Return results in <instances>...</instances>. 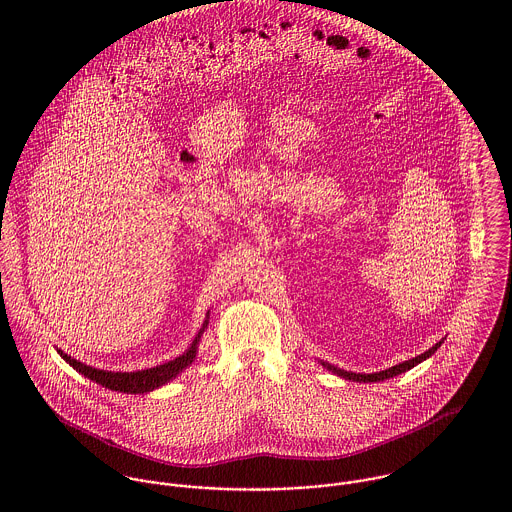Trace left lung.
<instances>
[{
  "label": "left lung",
  "instance_id": "left-lung-1",
  "mask_svg": "<svg viewBox=\"0 0 512 512\" xmlns=\"http://www.w3.org/2000/svg\"><path fill=\"white\" fill-rule=\"evenodd\" d=\"M441 343H443V341H439V343H436L432 349H428L426 353H422V355H418V357H414V359H410V361H404V363H400V365L390 366V368L380 370V372H370V374L343 370V368H337V366L329 365V363H321V365L325 366L327 370H331L333 374H337V376L345 378V380H353V382H380V380L394 378V376H398V374H402V372H406V370H410V368L420 365L422 361L430 359V357L438 351L439 347H441Z\"/></svg>",
  "mask_w": 512,
  "mask_h": 512
}]
</instances>
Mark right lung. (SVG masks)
Instances as JSON below:
<instances>
[{
    "label": "right lung",
    "instance_id": "right-lung-1",
    "mask_svg": "<svg viewBox=\"0 0 512 512\" xmlns=\"http://www.w3.org/2000/svg\"><path fill=\"white\" fill-rule=\"evenodd\" d=\"M209 325V313L205 317V323L201 327V331L197 333V337L193 339L191 347L179 355L173 361H167L163 365L151 366V368H144V370H134V372H114V370H102V368H94V366L84 365L80 361L73 359L71 355H67L65 351L57 349V353L73 366L76 372L84 374L86 378H90L92 382L108 388V390H116V392H124V394H146L151 392L167 382H171L175 376H179L187 366L193 365L197 351H199V341L205 333Z\"/></svg>",
    "mask_w": 512,
    "mask_h": 512
}]
</instances>
